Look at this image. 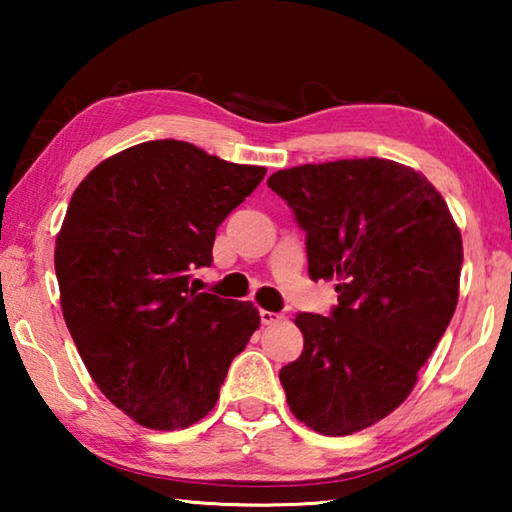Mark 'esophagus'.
Listing matches in <instances>:
<instances>
[{"label": "esophagus", "mask_w": 512, "mask_h": 512, "mask_svg": "<svg viewBox=\"0 0 512 512\" xmlns=\"http://www.w3.org/2000/svg\"><path fill=\"white\" fill-rule=\"evenodd\" d=\"M259 318H262V325H275V323H280L284 316L277 314V311L262 309V311H259Z\"/></svg>", "instance_id": "34e87169"}]
</instances>
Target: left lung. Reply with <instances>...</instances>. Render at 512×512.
I'll return each mask as SVG.
<instances>
[{
  "mask_svg": "<svg viewBox=\"0 0 512 512\" xmlns=\"http://www.w3.org/2000/svg\"><path fill=\"white\" fill-rule=\"evenodd\" d=\"M268 187L307 232L311 280H336L332 316L298 314L300 357L280 370L291 413L350 436L411 395L454 316L463 239L420 171L384 158L282 169Z\"/></svg>",
  "mask_w": 512,
  "mask_h": 512,
  "instance_id": "left-lung-1",
  "label": "left lung"
}]
</instances>
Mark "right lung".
<instances>
[{
    "label": "right lung",
    "mask_w": 512,
    "mask_h": 512,
    "mask_svg": "<svg viewBox=\"0 0 512 512\" xmlns=\"http://www.w3.org/2000/svg\"><path fill=\"white\" fill-rule=\"evenodd\" d=\"M264 173L153 140L74 189L54 250L60 309L99 391L146 429L203 420L259 327L253 302L196 293L189 277L212 264L216 228Z\"/></svg>",
    "instance_id": "obj_1"
}]
</instances>
